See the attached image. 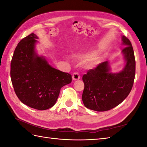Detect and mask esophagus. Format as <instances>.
Masks as SVG:
<instances>
[{"label":"esophagus","mask_w":147,"mask_h":147,"mask_svg":"<svg viewBox=\"0 0 147 147\" xmlns=\"http://www.w3.org/2000/svg\"><path fill=\"white\" fill-rule=\"evenodd\" d=\"M72 78H73V80L76 81L78 80H80V75L78 73H77V72H75V73H74L73 76H72Z\"/></svg>","instance_id":"esophagus-1"}]
</instances>
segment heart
<instances>
[{
	"instance_id": "1",
	"label": "heart",
	"mask_w": 147,
	"mask_h": 147,
	"mask_svg": "<svg viewBox=\"0 0 147 147\" xmlns=\"http://www.w3.org/2000/svg\"><path fill=\"white\" fill-rule=\"evenodd\" d=\"M92 55H93V54H85V55H83L82 57H84V58L88 59V58L91 57ZM96 63V60H93V61H92V62H91V63L90 64V65H95Z\"/></svg>"
}]
</instances>
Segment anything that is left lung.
<instances>
[{"mask_svg": "<svg viewBox=\"0 0 147 147\" xmlns=\"http://www.w3.org/2000/svg\"><path fill=\"white\" fill-rule=\"evenodd\" d=\"M123 42L126 47L122 52L126 61L123 71L116 74L109 73V64L105 61L83 76L85 88L82 100L86 108L98 112L109 111L129 94L135 80L136 62L130 40L123 36Z\"/></svg>", "mask_w": 147, "mask_h": 147, "instance_id": "8db88e82", "label": "left lung"}]
</instances>
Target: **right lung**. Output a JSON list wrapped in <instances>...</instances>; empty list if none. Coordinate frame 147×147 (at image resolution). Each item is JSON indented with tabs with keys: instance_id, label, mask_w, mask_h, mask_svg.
<instances>
[{
	"instance_id": "obj_1",
	"label": "right lung",
	"mask_w": 147,
	"mask_h": 147,
	"mask_svg": "<svg viewBox=\"0 0 147 147\" xmlns=\"http://www.w3.org/2000/svg\"><path fill=\"white\" fill-rule=\"evenodd\" d=\"M37 38L32 33L18 43L11 62V79L21 102L43 111L55 105L61 88L72 82V77L36 55L35 43Z\"/></svg>"
}]
</instances>
